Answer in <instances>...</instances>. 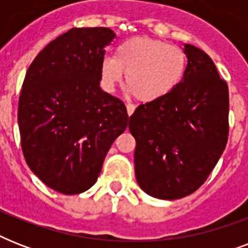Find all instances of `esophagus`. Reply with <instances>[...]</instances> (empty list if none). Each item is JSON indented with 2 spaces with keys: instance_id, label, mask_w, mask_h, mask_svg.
I'll return each mask as SVG.
<instances>
[{
  "instance_id": "obj_1",
  "label": "esophagus",
  "mask_w": 248,
  "mask_h": 248,
  "mask_svg": "<svg viewBox=\"0 0 248 248\" xmlns=\"http://www.w3.org/2000/svg\"><path fill=\"white\" fill-rule=\"evenodd\" d=\"M135 108H136L135 105L131 104V103H128V104L126 105V109H127V114H128V116H131L132 113L135 112Z\"/></svg>"
}]
</instances>
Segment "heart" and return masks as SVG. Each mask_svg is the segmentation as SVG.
<instances>
[{
    "mask_svg": "<svg viewBox=\"0 0 248 248\" xmlns=\"http://www.w3.org/2000/svg\"><path fill=\"white\" fill-rule=\"evenodd\" d=\"M186 64V55L179 46L149 37H134L117 46L114 58L103 59L101 82L113 91L126 73V86L134 96L151 103L167 96L180 85Z\"/></svg>",
    "mask_w": 248,
    "mask_h": 248,
    "instance_id": "1",
    "label": "heart"
}]
</instances>
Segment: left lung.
Instances as JSON below:
<instances>
[{"label":"left lung","instance_id":"8db88e82","mask_svg":"<svg viewBox=\"0 0 248 248\" xmlns=\"http://www.w3.org/2000/svg\"><path fill=\"white\" fill-rule=\"evenodd\" d=\"M186 72L172 93L130 117L138 184L159 200H179L203 184L229 134V90L211 58L184 45Z\"/></svg>","mask_w":248,"mask_h":248}]
</instances>
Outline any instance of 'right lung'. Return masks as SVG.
Masks as SVG:
<instances>
[{
    "mask_svg": "<svg viewBox=\"0 0 248 248\" xmlns=\"http://www.w3.org/2000/svg\"><path fill=\"white\" fill-rule=\"evenodd\" d=\"M112 29L72 28L36 56L17 109L27 165L48 188L78 194L97 180L109 148L126 130L124 101L100 89Z\"/></svg>",
    "mask_w": 248,
    "mask_h": 248,
    "instance_id": "add662e5",
    "label": "right lung"
}]
</instances>
